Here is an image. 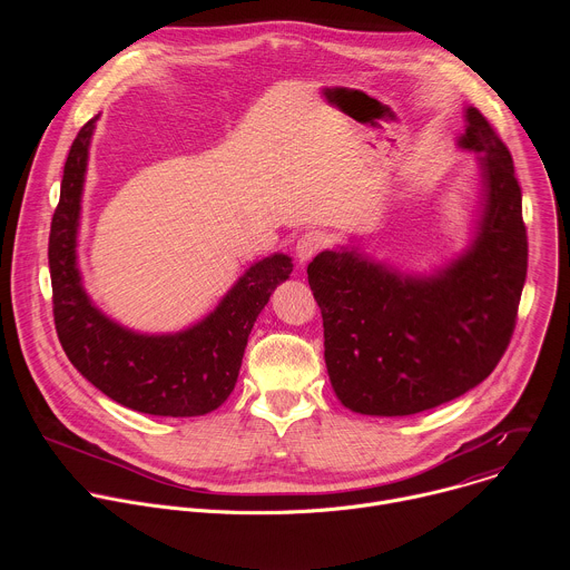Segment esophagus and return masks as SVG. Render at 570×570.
I'll list each match as a JSON object with an SVG mask.
<instances>
[{
    "label": "esophagus",
    "mask_w": 570,
    "mask_h": 570,
    "mask_svg": "<svg viewBox=\"0 0 570 570\" xmlns=\"http://www.w3.org/2000/svg\"><path fill=\"white\" fill-rule=\"evenodd\" d=\"M330 243V236L324 234L322 229H308L304 232L299 238H297V246H295V253H297V259L304 264L308 262L311 257H315L324 246Z\"/></svg>",
    "instance_id": "1"
}]
</instances>
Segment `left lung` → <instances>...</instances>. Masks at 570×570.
I'll return each mask as SVG.
<instances>
[{"label": "left lung", "mask_w": 570, "mask_h": 570, "mask_svg": "<svg viewBox=\"0 0 570 570\" xmlns=\"http://www.w3.org/2000/svg\"><path fill=\"white\" fill-rule=\"evenodd\" d=\"M464 117L458 144L482 153V218L460 259L411 277L354 250H324L306 268L330 381L354 413L431 411L490 376L514 334L528 273L521 187L494 126L475 108Z\"/></svg>", "instance_id": "1"}]
</instances>
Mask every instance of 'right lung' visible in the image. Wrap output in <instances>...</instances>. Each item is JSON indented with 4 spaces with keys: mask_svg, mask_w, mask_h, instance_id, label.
Instances as JSON below:
<instances>
[{
    "mask_svg": "<svg viewBox=\"0 0 570 570\" xmlns=\"http://www.w3.org/2000/svg\"><path fill=\"white\" fill-rule=\"evenodd\" d=\"M99 115L78 130L51 218L49 273L53 322L71 365L126 409L159 417H196L216 411L234 390L243 352L262 308L288 279V255L250 266L223 302L180 334H135L106 317L88 297L76 266V234L88 148Z\"/></svg>",
    "mask_w": 570,
    "mask_h": 570,
    "instance_id": "add662e5",
    "label": "right lung"
}]
</instances>
